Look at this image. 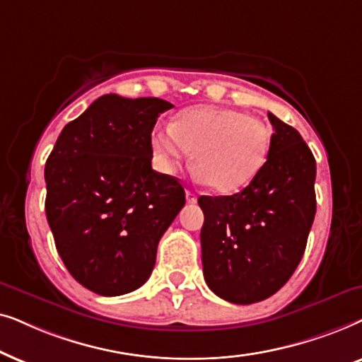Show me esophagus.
<instances>
[{
    "instance_id": "esophagus-1",
    "label": "esophagus",
    "mask_w": 362,
    "mask_h": 362,
    "mask_svg": "<svg viewBox=\"0 0 362 362\" xmlns=\"http://www.w3.org/2000/svg\"><path fill=\"white\" fill-rule=\"evenodd\" d=\"M185 197H187V202H189V204H195V202H197V195H195V192L187 190V192H185Z\"/></svg>"
}]
</instances>
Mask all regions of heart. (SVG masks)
<instances>
[{
    "instance_id": "obj_1",
    "label": "heart",
    "mask_w": 362,
    "mask_h": 362,
    "mask_svg": "<svg viewBox=\"0 0 362 362\" xmlns=\"http://www.w3.org/2000/svg\"><path fill=\"white\" fill-rule=\"evenodd\" d=\"M272 147V131L243 110L202 105L177 115L152 134L162 172L170 173L194 151L197 177L218 194H233L262 172Z\"/></svg>"
}]
</instances>
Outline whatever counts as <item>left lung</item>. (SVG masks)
<instances>
[{"mask_svg": "<svg viewBox=\"0 0 362 362\" xmlns=\"http://www.w3.org/2000/svg\"><path fill=\"white\" fill-rule=\"evenodd\" d=\"M272 147L262 172L235 195L199 199L206 285L235 305L274 295L300 264L316 214V160L295 127L268 112Z\"/></svg>", "mask_w": 362, "mask_h": 362, "instance_id": "1", "label": "left lung"}]
</instances>
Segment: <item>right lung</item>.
Wrapping results in <instances>:
<instances>
[{
  "mask_svg": "<svg viewBox=\"0 0 362 362\" xmlns=\"http://www.w3.org/2000/svg\"><path fill=\"white\" fill-rule=\"evenodd\" d=\"M173 105L105 94L62 129L46 160V216L77 283L103 296L141 288L157 245L185 205L175 177L152 168V131Z\"/></svg>",
  "mask_w": 362,
  "mask_h": 362,
  "instance_id": "1",
  "label": "right lung"
}]
</instances>
